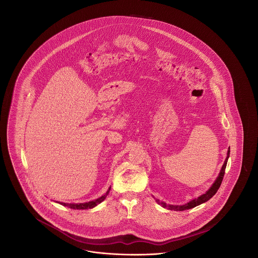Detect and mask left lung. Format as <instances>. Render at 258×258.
<instances>
[{
	"label": "left lung",
	"instance_id": "8db88e82",
	"mask_svg": "<svg viewBox=\"0 0 258 258\" xmlns=\"http://www.w3.org/2000/svg\"><path fill=\"white\" fill-rule=\"evenodd\" d=\"M229 154H230V149H228V152H227V157L224 160V163L221 167V172L218 176V178L216 179L215 183L212 184V186L209 188L208 190L206 191V194L200 196L199 197H197L196 199L189 201L188 203L184 204V205H170V204H166L164 202H160V200H156L160 205H161L163 208L169 209V210H174V211H184V210H188V209L195 208L198 205L208 201L209 199H211L212 197H214L216 195V192L218 191V189L220 188L221 186V182H222V179H223V176H224V173H225V167H226V164H227V160L229 158Z\"/></svg>",
	"mask_w": 258,
	"mask_h": 258
}]
</instances>
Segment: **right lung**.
Wrapping results in <instances>:
<instances>
[{"label":"right lung","instance_id":"obj_1","mask_svg":"<svg viewBox=\"0 0 258 258\" xmlns=\"http://www.w3.org/2000/svg\"><path fill=\"white\" fill-rule=\"evenodd\" d=\"M110 191V187L108 188V190L106 191V194L104 196H102L101 197H99L96 200H93V201H89L86 203H63V202H60V204L62 206H66V207H69V208L74 209V210H86V209H91L96 207L98 204L101 203L106 197L108 196Z\"/></svg>","mask_w":258,"mask_h":258}]
</instances>
